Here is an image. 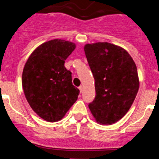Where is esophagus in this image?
<instances>
[{
    "label": "esophagus",
    "instance_id": "esophagus-1",
    "mask_svg": "<svg viewBox=\"0 0 159 159\" xmlns=\"http://www.w3.org/2000/svg\"><path fill=\"white\" fill-rule=\"evenodd\" d=\"M79 89H80V92H83V86H80V87H79Z\"/></svg>",
    "mask_w": 159,
    "mask_h": 159
}]
</instances>
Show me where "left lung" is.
<instances>
[{
    "label": "left lung",
    "instance_id": "left-lung-1",
    "mask_svg": "<svg viewBox=\"0 0 159 159\" xmlns=\"http://www.w3.org/2000/svg\"><path fill=\"white\" fill-rule=\"evenodd\" d=\"M84 52L95 79L89 109L98 123L113 124L127 114L139 91L135 63L125 49L107 42L88 43Z\"/></svg>",
    "mask_w": 159,
    "mask_h": 159
}]
</instances>
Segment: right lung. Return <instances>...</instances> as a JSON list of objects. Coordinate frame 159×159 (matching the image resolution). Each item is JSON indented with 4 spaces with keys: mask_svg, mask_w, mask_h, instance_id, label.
Instances as JSON below:
<instances>
[{
    "mask_svg": "<svg viewBox=\"0 0 159 159\" xmlns=\"http://www.w3.org/2000/svg\"><path fill=\"white\" fill-rule=\"evenodd\" d=\"M75 48L64 40H49L35 49L25 64L22 86L28 102L48 122L62 119L78 99L80 90L72 84L65 60Z\"/></svg>",
    "mask_w": 159,
    "mask_h": 159,
    "instance_id": "right-lung-1",
    "label": "right lung"
}]
</instances>
